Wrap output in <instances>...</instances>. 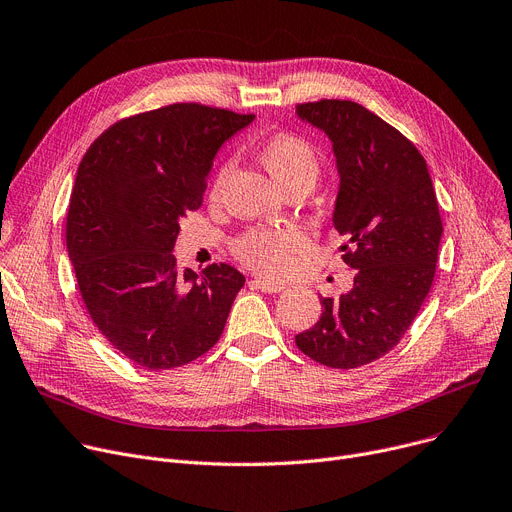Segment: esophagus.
<instances>
[{
    "mask_svg": "<svg viewBox=\"0 0 512 512\" xmlns=\"http://www.w3.org/2000/svg\"><path fill=\"white\" fill-rule=\"evenodd\" d=\"M251 286L261 290V292H267V294H276V292H282L284 290V284H278V282H267V280H251Z\"/></svg>",
    "mask_w": 512,
    "mask_h": 512,
    "instance_id": "1",
    "label": "esophagus"
}]
</instances>
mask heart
<instances>
[{"instance_id":"heart-1","label":"heart","mask_w":512,"mask_h":512,"mask_svg":"<svg viewBox=\"0 0 512 512\" xmlns=\"http://www.w3.org/2000/svg\"><path fill=\"white\" fill-rule=\"evenodd\" d=\"M259 158L284 193L298 189L309 193L321 177V158L317 150L296 133L271 135L261 144ZM230 173V160L218 166L210 185L212 199L220 197ZM304 247L306 236L294 226H253L238 234L230 245L238 261L269 278L288 274Z\"/></svg>"}]
</instances>
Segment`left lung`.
I'll return each mask as SVG.
<instances>
[{
    "mask_svg": "<svg viewBox=\"0 0 512 512\" xmlns=\"http://www.w3.org/2000/svg\"><path fill=\"white\" fill-rule=\"evenodd\" d=\"M296 113L333 142V226L356 278L348 294L321 298V319L294 339L323 366L358 368L399 344L430 292L442 234L436 191L418 148L358 102L321 98Z\"/></svg>",
    "mask_w": 512,
    "mask_h": 512,
    "instance_id": "1",
    "label": "left lung"
}]
</instances>
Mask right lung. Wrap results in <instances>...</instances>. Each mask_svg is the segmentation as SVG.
Returning <instances> with one entry per match:
<instances>
[{
    "mask_svg": "<svg viewBox=\"0 0 512 512\" xmlns=\"http://www.w3.org/2000/svg\"><path fill=\"white\" fill-rule=\"evenodd\" d=\"M255 115L175 102L119 119L86 150L65 241L86 311L131 362L166 370L220 339L245 276L228 263L179 271V220L201 208L218 148Z\"/></svg>",
    "mask_w": 512,
    "mask_h": 512,
    "instance_id": "right-lung-1",
    "label": "right lung"
}]
</instances>
